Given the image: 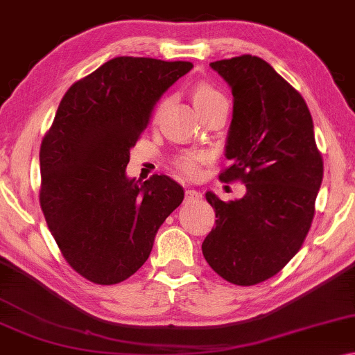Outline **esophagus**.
<instances>
[{
	"label": "esophagus",
	"instance_id": "1",
	"mask_svg": "<svg viewBox=\"0 0 355 355\" xmlns=\"http://www.w3.org/2000/svg\"><path fill=\"white\" fill-rule=\"evenodd\" d=\"M200 196H201V195H200L198 190H195V189H187V190H185V200H187V201L198 200Z\"/></svg>",
	"mask_w": 355,
	"mask_h": 355
}]
</instances>
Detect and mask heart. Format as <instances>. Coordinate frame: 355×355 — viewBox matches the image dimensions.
Here are the masks:
<instances>
[{
    "label": "heart",
    "mask_w": 355,
    "mask_h": 355,
    "mask_svg": "<svg viewBox=\"0 0 355 355\" xmlns=\"http://www.w3.org/2000/svg\"><path fill=\"white\" fill-rule=\"evenodd\" d=\"M219 101H227V100H225V96H223L220 92L216 89V87H212L211 84H206V83H200L195 85L193 103L198 111L200 109L211 106V105H214V103H219ZM205 160H206L205 152L187 150L178 157L176 166L185 174V176L195 178V176H198L200 166Z\"/></svg>",
    "instance_id": "b5f03b06"
}]
</instances>
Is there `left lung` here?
<instances>
[{"mask_svg":"<svg viewBox=\"0 0 355 355\" xmlns=\"http://www.w3.org/2000/svg\"><path fill=\"white\" fill-rule=\"evenodd\" d=\"M233 95L225 146L232 165L222 182L246 185L241 200H206L216 228L205 238L206 261L223 279L254 286L279 272L306 238L324 176L313 119L303 96L265 60L239 55L212 62Z\"/></svg>","mask_w":355,"mask_h":355,"instance_id":"1","label":"left lung"}]
</instances>
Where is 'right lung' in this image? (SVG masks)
<instances>
[{"instance_id": "obj_1", "label": "right lung", "mask_w": 355, "mask_h": 355, "mask_svg": "<svg viewBox=\"0 0 355 355\" xmlns=\"http://www.w3.org/2000/svg\"><path fill=\"white\" fill-rule=\"evenodd\" d=\"M190 62L116 57L69 87L40 150V203L68 265L87 281L119 284L135 275L155 233L182 203L165 174L125 176L130 149L160 96Z\"/></svg>"}]
</instances>
